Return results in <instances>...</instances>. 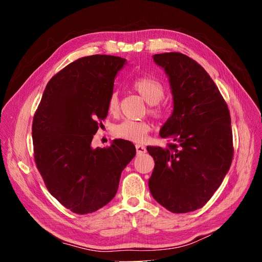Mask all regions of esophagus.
I'll return each mask as SVG.
<instances>
[{
	"mask_svg": "<svg viewBox=\"0 0 262 262\" xmlns=\"http://www.w3.org/2000/svg\"><path fill=\"white\" fill-rule=\"evenodd\" d=\"M136 150H137V154L141 155V154H144L146 152V147L144 145H141V144H137L136 145Z\"/></svg>",
	"mask_w": 262,
	"mask_h": 262,
	"instance_id": "34e87169",
	"label": "esophagus"
}]
</instances>
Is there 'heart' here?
Listing matches in <instances>:
<instances>
[{
	"mask_svg": "<svg viewBox=\"0 0 262 262\" xmlns=\"http://www.w3.org/2000/svg\"><path fill=\"white\" fill-rule=\"evenodd\" d=\"M133 88L147 104L152 105L148 109L150 115L157 119L164 116L163 108L157 105L164 96V88L158 80L150 77L136 78L133 81ZM108 112L112 115H117L120 112V101L116 92L109 98ZM149 130L150 125L147 122L124 120L115 126L114 134L118 138L133 142H143Z\"/></svg>",
	"mask_w": 262,
	"mask_h": 262,
	"instance_id": "obj_1",
	"label": "heart"
}]
</instances>
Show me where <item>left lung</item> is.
<instances>
[{"label": "left lung", "instance_id": "1", "mask_svg": "<svg viewBox=\"0 0 262 262\" xmlns=\"http://www.w3.org/2000/svg\"><path fill=\"white\" fill-rule=\"evenodd\" d=\"M169 76L172 116L160 129L168 147L147 146L155 167L148 180L153 198L173 213L202 208L222 184L233 157L227 104L205 69L187 55L155 54Z\"/></svg>", "mask_w": 262, "mask_h": 262}]
</instances>
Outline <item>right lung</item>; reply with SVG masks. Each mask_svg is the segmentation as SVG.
<instances>
[{
	"instance_id": "add662e5",
	"label": "right lung",
	"mask_w": 262,
	"mask_h": 262,
	"mask_svg": "<svg viewBox=\"0 0 262 262\" xmlns=\"http://www.w3.org/2000/svg\"><path fill=\"white\" fill-rule=\"evenodd\" d=\"M125 59L91 55L55 74L34 115V158L50 193L77 214L92 213L112 201L121 173L136 155L123 139L92 148L93 135L108 115L115 77Z\"/></svg>"
}]
</instances>
